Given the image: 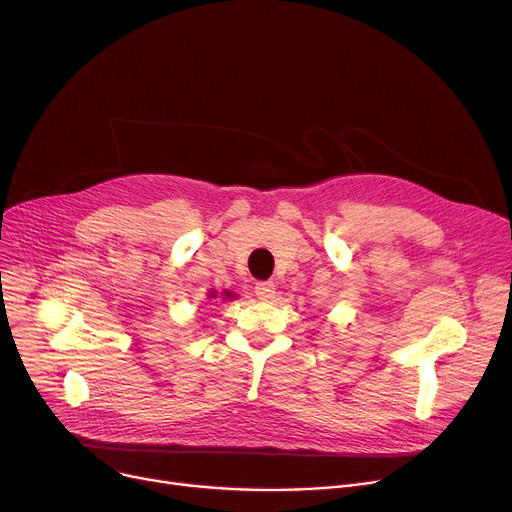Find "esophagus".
Instances as JSON below:
<instances>
[{
  "label": "esophagus",
  "mask_w": 512,
  "mask_h": 512,
  "mask_svg": "<svg viewBox=\"0 0 512 512\" xmlns=\"http://www.w3.org/2000/svg\"><path fill=\"white\" fill-rule=\"evenodd\" d=\"M255 294H257V298L263 300V302L274 300V298H276V284H274V282H259V284L255 286Z\"/></svg>",
  "instance_id": "34e87169"
}]
</instances>
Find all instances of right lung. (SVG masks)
<instances>
[{"label":"right lung","mask_w":512,"mask_h":512,"mask_svg":"<svg viewBox=\"0 0 512 512\" xmlns=\"http://www.w3.org/2000/svg\"><path fill=\"white\" fill-rule=\"evenodd\" d=\"M238 294H234V292H230V290H224V292H216V290H210L208 292V298H220V300H234Z\"/></svg>","instance_id":"1"}]
</instances>
